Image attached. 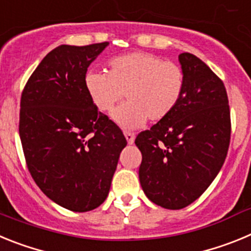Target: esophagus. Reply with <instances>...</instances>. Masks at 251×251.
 <instances>
[{
  "instance_id": "esophagus-1",
  "label": "esophagus",
  "mask_w": 251,
  "mask_h": 251,
  "mask_svg": "<svg viewBox=\"0 0 251 251\" xmlns=\"http://www.w3.org/2000/svg\"><path fill=\"white\" fill-rule=\"evenodd\" d=\"M124 137L127 139L128 145H133V143H134V139H136V134H134V133L126 132L124 133Z\"/></svg>"
}]
</instances>
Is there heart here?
<instances>
[{
	"instance_id": "b5f03b06",
	"label": "heart",
	"mask_w": 251,
	"mask_h": 251,
	"mask_svg": "<svg viewBox=\"0 0 251 251\" xmlns=\"http://www.w3.org/2000/svg\"><path fill=\"white\" fill-rule=\"evenodd\" d=\"M85 89L95 108L109 112L122 97L127 103L112 113L123 129H137L146 123L167 118L178 105L185 90V73L177 64L147 52L114 57L106 74L89 72Z\"/></svg>"
}]
</instances>
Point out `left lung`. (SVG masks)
<instances>
[{
	"label": "left lung",
	"mask_w": 251,
	"mask_h": 251,
	"mask_svg": "<svg viewBox=\"0 0 251 251\" xmlns=\"http://www.w3.org/2000/svg\"><path fill=\"white\" fill-rule=\"evenodd\" d=\"M182 98L167 118L139 133V182L153 203L179 210L197 200L220 172L230 145V109L223 81L202 60L178 55Z\"/></svg>",
	"instance_id": "8db88e82"
}]
</instances>
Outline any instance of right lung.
Instances as JSON below:
<instances>
[{
    "label": "right lung",
    "instance_id": "add662e5",
    "mask_svg": "<svg viewBox=\"0 0 251 251\" xmlns=\"http://www.w3.org/2000/svg\"><path fill=\"white\" fill-rule=\"evenodd\" d=\"M108 45L55 48L35 69L20 104V138L31 176L50 200L75 212L105 201L127 146L84 84L89 65Z\"/></svg>",
    "mask_w": 251,
    "mask_h": 251
}]
</instances>
